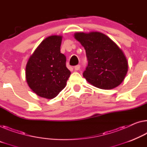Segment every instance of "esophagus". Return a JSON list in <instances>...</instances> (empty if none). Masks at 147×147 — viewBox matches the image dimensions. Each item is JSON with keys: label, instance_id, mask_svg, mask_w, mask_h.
I'll return each mask as SVG.
<instances>
[{"label": "esophagus", "instance_id": "esophagus-1", "mask_svg": "<svg viewBox=\"0 0 147 147\" xmlns=\"http://www.w3.org/2000/svg\"><path fill=\"white\" fill-rule=\"evenodd\" d=\"M74 69H75V70H76V71L79 70V69H80V65H77V66L74 67Z\"/></svg>", "mask_w": 147, "mask_h": 147}]
</instances>
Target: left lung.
Masks as SVG:
<instances>
[{"mask_svg": "<svg viewBox=\"0 0 147 147\" xmlns=\"http://www.w3.org/2000/svg\"><path fill=\"white\" fill-rule=\"evenodd\" d=\"M74 37L86 52L88 64L83 75L88 82L102 89L120 85L127 74L128 64L117 45L99 32L76 33Z\"/></svg>", "mask_w": 147, "mask_h": 147, "instance_id": "1", "label": "left lung"}]
</instances>
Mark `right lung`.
<instances>
[{
  "mask_svg": "<svg viewBox=\"0 0 147 147\" xmlns=\"http://www.w3.org/2000/svg\"><path fill=\"white\" fill-rule=\"evenodd\" d=\"M62 36L53 35L40 42L26 65L29 87L38 96L51 99L66 87L71 72L66 58L60 53Z\"/></svg>",
  "mask_w": 147,
  "mask_h": 147,
  "instance_id": "add662e5",
  "label": "right lung"
}]
</instances>
